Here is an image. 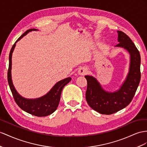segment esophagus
Returning a JSON list of instances; mask_svg holds the SVG:
<instances>
[{"label":"esophagus","mask_w":147,"mask_h":147,"mask_svg":"<svg viewBox=\"0 0 147 147\" xmlns=\"http://www.w3.org/2000/svg\"><path fill=\"white\" fill-rule=\"evenodd\" d=\"M88 73V69L86 67H81L80 69H79L78 73L80 75H85Z\"/></svg>","instance_id":"34e87169"}]
</instances>
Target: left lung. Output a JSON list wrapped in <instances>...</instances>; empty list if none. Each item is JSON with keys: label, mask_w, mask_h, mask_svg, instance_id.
<instances>
[{"label": "left lung", "mask_w": 147, "mask_h": 147, "mask_svg": "<svg viewBox=\"0 0 147 147\" xmlns=\"http://www.w3.org/2000/svg\"><path fill=\"white\" fill-rule=\"evenodd\" d=\"M118 43L115 47L125 49L130 54L129 73L117 91L109 92L92 76H85L88 82L86 99L89 106L100 114L109 115L125 108L132 100L140 83V55L137 48L125 33L117 31Z\"/></svg>", "instance_id": "8db88e82"}]
</instances>
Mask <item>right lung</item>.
<instances>
[{
	"label": "right lung",
	"instance_id": "right-lung-1",
	"mask_svg": "<svg viewBox=\"0 0 147 147\" xmlns=\"http://www.w3.org/2000/svg\"><path fill=\"white\" fill-rule=\"evenodd\" d=\"M35 28L29 29L26 31L23 35L16 41L13 44L9 54V65L8 73H7V79L10 86V88L12 92L13 98L22 110L30 114L33 115L37 117H45L51 114L57 109L59 102L61 98V94L63 88L71 80L70 77L64 79L63 80L58 81L55 84L50 91L46 94L36 99H27L22 97L18 94L17 90L15 88L12 80V74H11V69H12V56L14 48L16 46V43L19 41L22 38L27 34L28 33L32 31H37Z\"/></svg>",
	"mask_w": 147,
	"mask_h": 147
}]
</instances>
